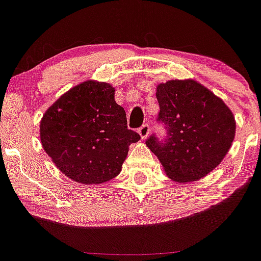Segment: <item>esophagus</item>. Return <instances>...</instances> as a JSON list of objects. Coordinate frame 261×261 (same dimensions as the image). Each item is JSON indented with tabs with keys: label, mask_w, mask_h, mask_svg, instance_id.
Here are the masks:
<instances>
[{
	"label": "esophagus",
	"mask_w": 261,
	"mask_h": 261,
	"mask_svg": "<svg viewBox=\"0 0 261 261\" xmlns=\"http://www.w3.org/2000/svg\"><path fill=\"white\" fill-rule=\"evenodd\" d=\"M138 131H139V134H140L141 139H146L147 136H149V133H150V126L147 125V123H144V125L141 126Z\"/></svg>",
	"instance_id": "1"
}]
</instances>
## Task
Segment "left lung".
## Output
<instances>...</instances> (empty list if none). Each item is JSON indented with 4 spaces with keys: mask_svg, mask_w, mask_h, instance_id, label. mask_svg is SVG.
I'll list each match as a JSON object with an SVG mask.
<instances>
[{
    "mask_svg": "<svg viewBox=\"0 0 261 261\" xmlns=\"http://www.w3.org/2000/svg\"><path fill=\"white\" fill-rule=\"evenodd\" d=\"M158 122L165 136H149L146 145L168 177L186 183L215 169L235 138V118L221 98L196 81H169L156 88Z\"/></svg>",
    "mask_w": 261,
    "mask_h": 261,
    "instance_id": "obj_1",
    "label": "left lung"
}]
</instances>
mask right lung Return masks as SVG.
<instances>
[{"label": "right lung", "mask_w": 261, "mask_h": 261, "mask_svg": "<svg viewBox=\"0 0 261 261\" xmlns=\"http://www.w3.org/2000/svg\"><path fill=\"white\" fill-rule=\"evenodd\" d=\"M40 140L68 178L99 184L121 172L128 146L140 135L127 128L126 112L116 103L111 84L87 81L49 107L41 118Z\"/></svg>", "instance_id": "right-lung-1"}]
</instances>
